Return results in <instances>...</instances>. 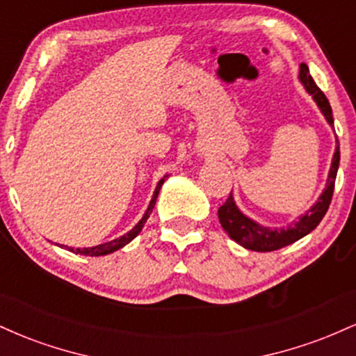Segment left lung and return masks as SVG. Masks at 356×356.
Masks as SVG:
<instances>
[{
	"mask_svg": "<svg viewBox=\"0 0 356 356\" xmlns=\"http://www.w3.org/2000/svg\"><path fill=\"white\" fill-rule=\"evenodd\" d=\"M300 81L305 85L306 92H308L309 95L313 97V100L316 102V105L320 107L321 113L326 118V122L333 127V113L332 107H330V102L325 97V93H323L321 90L318 88V85L313 81L312 75H309L308 65L306 63L300 65ZM338 165H340V145H337V149H334L328 181H326V187L325 191H323V194L320 195V199H318L312 209L306 211V214L301 216L300 220L293 222L291 226L281 227V229H277V227L271 229V227L261 226L256 220L249 219L248 216H244L243 212L239 211L232 194H229L227 201L224 202L218 211L220 226H222V229L227 232V236H229L232 241H236V243L241 244L243 248L251 249V251L269 252L288 246V244H293L295 241L309 234V232L321 222V219L325 218L333 197L334 179H337Z\"/></svg>",
	"mask_w": 356,
	"mask_h": 356,
	"instance_id": "obj_1",
	"label": "left lung"
}]
</instances>
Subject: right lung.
<instances>
[{
  "label": "right lung",
  "mask_w": 356,
  "mask_h": 356,
  "mask_svg": "<svg viewBox=\"0 0 356 356\" xmlns=\"http://www.w3.org/2000/svg\"><path fill=\"white\" fill-rule=\"evenodd\" d=\"M167 177H169V175H164V177H162L161 181H159L157 187H155V191H154L152 201H150L149 207H147V211H145L144 218H142L140 220H138V222L136 224V227H132V229H130L129 232H127V234L120 236V238H117V239H113V241H108V243L99 244V246H93V248H83V249L76 248V249H73V248L65 246V249H68V251L75 252V254H85V256H105V254H110V252L117 251V249L124 248L125 244H129L130 241H132L134 238H137L138 232L142 231V227H144V224L147 222V219H149V216L152 214V209H154V206H155V201H157L159 191H161L162 184H164V181H165Z\"/></svg>",
  "instance_id": "right-lung-1"
}]
</instances>
